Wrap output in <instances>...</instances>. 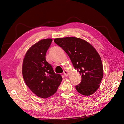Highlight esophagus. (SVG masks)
I'll list each match as a JSON object with an SVG mask.
<instances>
[{"mask_svg":"<svg viewBox=\"0 0 124 124\" xmlns=\"http://www.w3.org/2000/svg\"><path fill=\"white\" fill-rule=\"evenodd\" d=\"M63 74H64L66 76H68V75L69 74V71L68 70H66L64 71V72H63Z\"/></svg>","mask_w":124,"mask_h":124,"instance_id":"34e87169","label":"esophagus"}]
</instances>
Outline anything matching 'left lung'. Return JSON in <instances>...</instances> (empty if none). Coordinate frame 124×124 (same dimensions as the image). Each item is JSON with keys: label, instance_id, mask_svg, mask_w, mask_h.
Instances as JSON below:
<instances>
[{"label": "left lung", "instance_id": "obj_1", "mask_svg": "<svg viewBox=\"0 0 124 124\" xmlns=\"http://www.w3.org/2000/svg\"><path fill=\"white\" fill-rule=\"evenodd\" d=\"M54 42L65 51L73 66L82 77L81 83L76 86L77 91L84 96H90L100 87L103 76L100 56L92 44L77 37L57 38Z\"/></svg>", "mask_w": 124, "mask_h": 124}]
</instances>
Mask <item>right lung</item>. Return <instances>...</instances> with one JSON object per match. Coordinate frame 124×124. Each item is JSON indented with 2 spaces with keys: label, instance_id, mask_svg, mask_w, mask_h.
Segmentation results:
<instances>
[{
  "label": "right lung",
  "instance_id": "right-lung-1",
  "mask_svg": "<svg viewBox=\"0 0 124 124\" xmlns=\"http://www.w3.org/2000/svg\"><path fill=\"white\" fill-rule=\"evenodd\" d=\"M52 39L41 40L26 52L22 65V74L28 88L38 97L47 98L57 91L62 78L56 74L46 58Z\"/></svg>",
  "mask_w": 124,
  "mask_h": 124
}]
</instances>
